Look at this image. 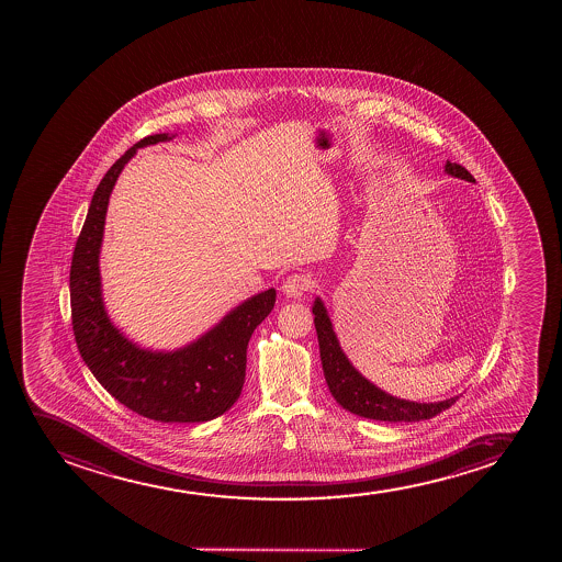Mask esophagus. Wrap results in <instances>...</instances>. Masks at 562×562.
Segmentation results:
<instances>
[{
  "label": "esophagus",
  "instance_id": "1",
  "mask_svg": "<svg viewBox=\"0 0 562 562\" xmlns=\"http://www.w3.org/2000/svg\"><path fill=\"white\" fill-rule=\"evenodd\" d=\"M315 281L307 273H292L283 283V292L289 297H300L313 291Z\"/></svg>",
  "mask_w": 562,
  "mask_h": 562
}]
</instances>
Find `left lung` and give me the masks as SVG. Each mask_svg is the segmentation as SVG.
<instances>
[{
  "mask_svg": "<svg viewBox=\"0 0 562 562\" xmlns=\"http://www.w3.org/2000/svg\"><path fill=\"white\" fill-rule=\"evenodd\" d=\"M446 172L461 180L474 181L471 172L458 162H446ZM313 315H315L324 379L328 382L329 392L336 397L337 403L349 413L358 414L361 418L381 419V422H394V424L395 422H419V419L437 416L446 408L452 407L458 400L452 397L440 403H413V401L397 400L384 394L382 390L366 381L350 366L347 356L342 355L321 300H316Z\"/></svg>",
  "mask_w": 562,
  "mask_h": 562,
  "instance_id": "obj_1",
  "label": "left lung"
}]
</instances>
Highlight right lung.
Segmentation results:
<instances>
[{
  "label": "right lung",
  "instance_id": "1",
  "mask_svg": "<svg viewBox=\"0 0 562 562\" xmlns=\"http://www.w3.org/2000/svg\"><path fill=\"white\" fill-rule=\"evenodd\" d=\"M162 140H168L167 133L144 136L109 168L93 193L69 273L72 334L86 366L122 405L155 422L194 424L217 418L238 401L246 382L247 345L273 310L276 291L247 300L199 341L168 355L136 349L110 324L99 283L110 191L136 149Z\"/></svg>",
  "mask_w": 562,
  "mask_h": 562
}]
</instances>
